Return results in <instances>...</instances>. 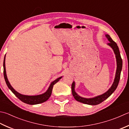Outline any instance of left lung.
I'll return each mask as SVG.
<instances>
[{
    "label": "left lung",
    "mask_w": 129,
    "mask_h": 129,
    "mask_svg": "<svg viewBox=\"0 0 129 129\" xmlns=\"http://www.w3.org/2000/svg\"><path fill=\"white\" fill-rule=\"evenodd\" d=\"M106 37L108 39L110 42L107 44L108 45L112 48L113 49V51L115 54L116 59V62H117V69H116V72L115 78L114 79V82H113L112 86L108 89L106 92H105L103 94L98 95L95 97L90 98H85L79 96L77 93L75 91V82H73L72 84V94L73 97L77 101L80 102L84 104L89 105H97L100 104L105 100L107 99V98L109 97L111 95L113 92L115 91L117 87V85L118 84V83L120 81V75H121V72L122 70V60L121 59L120 55V52L119 51V49L115 41H113L112 39L111 38V37L108 35H106Z\"/></svg>",
    "instance_id": "8db88e82"
}]
</instances>
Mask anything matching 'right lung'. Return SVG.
<instances>
[{
	"label": "right lung",
	"instance_id": "add662e5",
	"mask_svg": "<svg viewBox=\"0 0 129 129\" xmlns=\"http://www.w3.org/2000/svg\"><path fill=\"white\" fill-rule=\"evenodd\" d=\"M5 60H6V56L4 57V62H3V68H4L3 72H4V77L5 79V81L6 82L7 86L9 88V89L11 90L13 93V94L16 95L18 98H19V99L23 102L27 103V104L37 105V104H40V103H41L46 101L50 98V97L51 96L52 88H53V86H54V85L55 84H56L57 82H59V80L62 78V77H59L56 80H55L54 81H53L51 84H50L49 88H48V89L46 90V92H45L44 93H43V94H40V95H23V94H20L19 93L17 92L16 90L12 87V85H11V84H10L8 80L7 74H6Z\"/></svg>",
	"mask_w": 129,
	"mask_h": 129
}]
</instances>
